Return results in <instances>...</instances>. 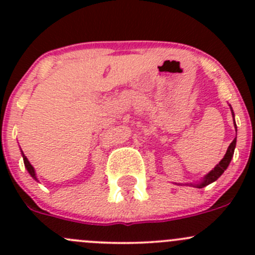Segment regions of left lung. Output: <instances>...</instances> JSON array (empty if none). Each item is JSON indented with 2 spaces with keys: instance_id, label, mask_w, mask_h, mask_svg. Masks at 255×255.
Returning a JSON list of instances; mask_svg holds the SVG:
<instances>
[{
  "instance_id": "1",
  "label": "left lung",
  "mask_w": 255,
  "mask_h": 255,
  "mask_svg": "<svg viewBox=\"0 0 255 255\" xmlns=\"http://www.w3.org/2000/svg\"><path fill=\"white\" fill-rule=\"evenodd\" d=\"M235 125H236V123H235ZM235 148H236V138L233 139V142L230 144V146H228V149H227V153H226V155L223 156L222 160H221L220 163H218L217 165L213 168V170H211L210 173H208L207 175L205 176V179L202 180L201 184H197V185H195V186H197L199 189H202V187L207 186V185L211 184V182L216 181L218 177L222 175V174L225 173L226 169H227V166L230 165L231 159H232L233 153H235Z\"/></svg>"
}]
</instances>
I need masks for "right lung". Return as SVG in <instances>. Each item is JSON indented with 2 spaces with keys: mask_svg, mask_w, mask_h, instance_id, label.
Here are the masks:
<instances>
[{
  "mask_svg": "<svg viewBox=\"0 0 255 255\" xmlns=\"http://www.w3.org/2000/svg\"><path fill=\"white\" fill-rule=\"evenodd\" d=\"M22 155H23V161H24V165H25V168H27V170H28V173L30 174V176L33 177V179H35L37 180V177H35V173H34V169H33V166L30 165V163L29 161H28V159H27V156L24 155V154H23V151H22Z\"/></svg>",
  "mask_w": 255,
  "mask_h": 255,
  "instance_id": "1",
  "label": "right lung"
}]
</instances>
